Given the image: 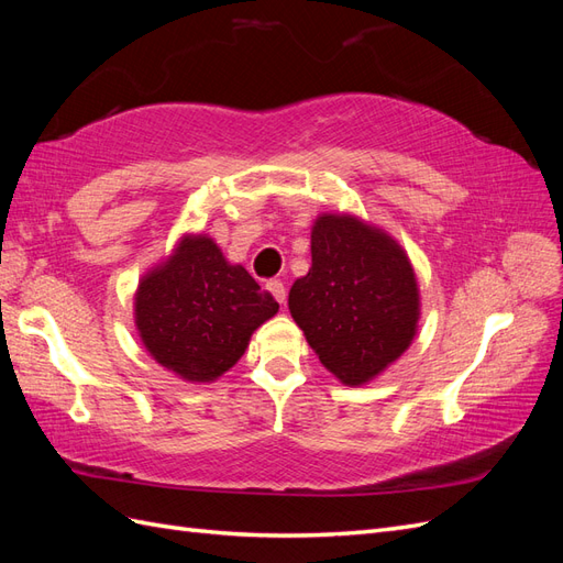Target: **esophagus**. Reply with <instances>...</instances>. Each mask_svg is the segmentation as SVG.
<instances>
[{"mask_svg": "<svg viewBox=\"0 0 563 563\" xmlns=\"http://www.w3.org/2000/svg\"><path fill=\"white\" fill-rule=\"evenodd\" d=\"M267 291L272 294V298H275L279 305H284L286 302V288H284V284L279 282V279H272V282H267Z\"/></svg>", "mask_w": 563, "mask_h": 563, "instance_id": "1", "label": "esophagus"}]
</instances>
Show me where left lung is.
I'll return each mask as SVG.
<instances>
[{"mask_svg": "<svg viewBox=\"0 0 563 563\" xmlns=\"http://www.w3.org/2000/svg\"><path fill=\"white\" fill-rule=\"evenodd\" d=\"M312 267L288 291V310L319 362L347 385L376 380L411 347L420 288L404 246L354 213H319Z\"/></svg>", "mask_w": 563, "mask_h": 563, "instance_id": "obj_1", "label": "left lung"}]
</instances>
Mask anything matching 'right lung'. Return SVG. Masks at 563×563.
I'll return each mask as SVG.
<instances>
[{
	"label": "right lung",
	"instance_id": "add662e5",
	"mask_svg": "<svg viewBox=\"0 0 563 563\" xmlns=\"http://www.w3.org/2000/svg\"><path fill=\"white\" fill-rule=\"evenodd\" d=\"M277 312V300L203 232H185L133 294L143 347L185 383H216Z\"/></svg>",
	"mask_w": 563,
	"mask_h": 563
}]
</instances>
